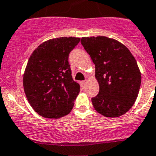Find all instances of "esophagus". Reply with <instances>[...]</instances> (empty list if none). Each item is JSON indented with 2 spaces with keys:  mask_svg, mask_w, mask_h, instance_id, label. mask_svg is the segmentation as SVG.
Wrapping results in <instances>:
<instances>
[{
  "mask_svg": "<svg viewBox=\"0 0 156 156\" xmlns=\"http://www.w3.org/2000/svg\"><path fill=\"white\" fill-rule=\"evenodd\" d=\"M86 83H87V82H86V80L81 81V82H80L81 86H83V87H84V86H85V84H86Z\"/></svg>",
  "mask_w": 156,
  "mask_h": 156,
  "instance_id": "obj_1",
  "label": "esophagus"
}]
</instances>
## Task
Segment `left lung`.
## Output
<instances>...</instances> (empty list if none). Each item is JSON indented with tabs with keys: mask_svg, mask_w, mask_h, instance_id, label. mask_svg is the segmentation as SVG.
Masks as SVG:
<instances>
[{
	"mask_svg": "<svg viewBox=\"0 0 156 156\" xmlns=\"http://www.w3.org/2000/svg\"><path fill=\"white\" fill-rule=\"evenodd\" d=\"M81 44L96 66L100 85L92 105L106 117L123 115L133 106L141 84L136 59L119 41L106 37H82Z\"/></svg>",
	"mask_w": 156,
	"mask_h": 156,
	"instance_id": "left-lung-1",
	"label": "left lung"
}]
</instances>
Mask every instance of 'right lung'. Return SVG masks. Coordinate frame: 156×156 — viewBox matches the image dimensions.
Listing matches in <instances>:
<instances>
[{
	"label": "right lung",
	"mask_w": 156,
	"mask_h": 156,
	"mask_svg": "<svg viewBox=\"0 0 156 156\" xmlns=\"http://www.w3.org/2000/svg\"><path fill=\"white\" fill-rule=\"evenodd\" d=\"M80 38L59 37L40 44L29 57L23 76L24 93L40 115L58 119L68 115L79 94L69 56Z\"/></svg>",
	"instance_id": "1"
}]
</instances>
